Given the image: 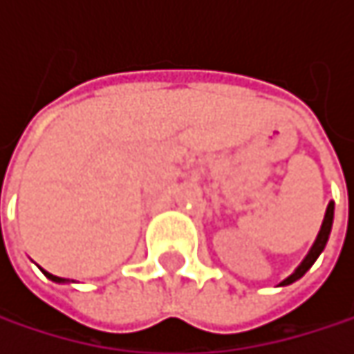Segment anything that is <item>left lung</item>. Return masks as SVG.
I'll use <instances>...</instances> for the list:
<instances>
[{
  "label": "left lung",
  "mask_w": 354,
  "mask_h": 354,
  "mask_svg": "<svg viewBox=\"0 0 354 354\" xmlns=\"http://www.w3.org/2000/svg\"><path fill=\"white\" fill-rule=\"evenodd\" d=\"M332 221H334V203L330 201V203H328V207H326V215H324V221H322V227H319V234H318V238H316V242H314V246H312V250L308 252V256L304 258V262L295 268V272H293V274H289V277L281 283V287H283V285H291V283H295L297 279H301V277L312 268V264L318 260V256L322 254V250L326 248L328 236H330V230H332Z\"/></svg>",
  "instance_id": "1"
}]
</instances>
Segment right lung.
Returning a JSON list of instances; mask_svg holds the SVG:
<instances>
[{
  "mask_svg": "<svg viewBox=\"0 0 354 354\" xmlns=\"http://www.w3.org/2000/svg\"><path fill=\"white\" fill-rule=\"evenodd\" d=\"M50 281H55V283H65V279H61V277H55V274H50V272H46V270H42Z\"/></svg>",
  "mask_w": 354,
  "mask_h": 354,
  "instance_id": "add662e5",
  "label": "right lung"
}]
</instances>
